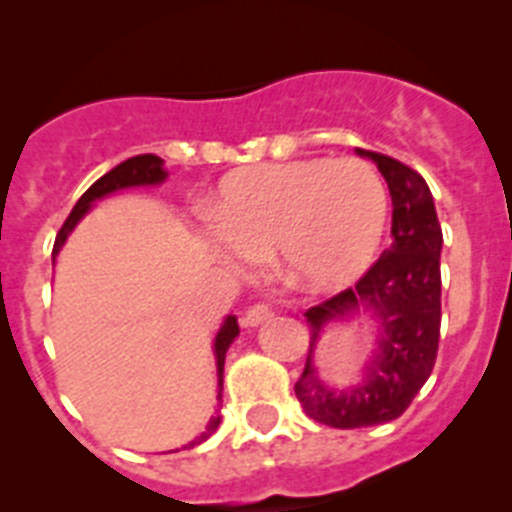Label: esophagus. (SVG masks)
<instances>
[{"label":"esophagus","instance_id":"34e87169","mask_svg":"<svg viewBox=\"0 0 512 512\" xmlns=\"http://www.w3.org/2000/svg\"><path fill=\"white\" fill-rule=\"evenodd\" d=\"M271 318H274V310H271L269 305H264V302H259V305H251L243 312V325H246V328H256V325L266 323V320Z\"/></svg>","mask_w":512,"mask_h":512}]
</instances>
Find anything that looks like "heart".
<instances>
[{
  "label": "heart",
  "instance_id": "heart-1",
  "mask_svg": "<svg viewBox=\"0 0 512 512\" xmlns=\"http://www.w3.org/2000/svg\"><path fill=\"white\" fill-rule=\"evenodd\" d=\"M390 217L382 176L364 158H297L225 176L207 220L225 256L274 246L289 282L336 289L377 256Z\"/></svg>",
  "mask_w": 512,
  "mask_h": 512
}]
</instances>
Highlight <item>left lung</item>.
<instances>
[{"mask_svg":"<svg viewBox=\"0 0 512 512\" xmlns=\"http://www.w3.org/2000/svg\"><path fill=\"white\" fill-rule=\"evenodd\" d=\"M382 171L392 197V246L354 287L305 312L310 351L295 395L307 418L330 428H366L400 418L431 377L441 336V223L423 176L384 153L361 151ZM359 306L383 325L380 348L365 379L330 391L317 379L311 351L328 322Z\"/></svg>","mask_w":512,"mask_h":512,"instance_id":"obj_1","label":"left lung"}]
</instances>
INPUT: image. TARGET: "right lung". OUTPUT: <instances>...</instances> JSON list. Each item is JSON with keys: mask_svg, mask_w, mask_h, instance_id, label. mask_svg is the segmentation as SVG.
Instances as JSON below:
<instances>
[{"mask_svg": "<svg viewBox=\"0 0 512 512\" xmlns=\"http://www.w3.org/2000/svg\"><path fill=\"white\" fill-rule=\"evenodd\" d=\"M166 179V171H164V161L158 156H153V153H143V156H133L128 158V161H122L120 166H115L112 171H107V174L102 176V179H97V182L92 184V187L87 189V192L81 194L79 202L74 205V210H71V215L66 217V223L61 225V230H58L56 235V243H53V259L58 256V251H61V246L66 243V238H69V233L74 230V225L79 223L81 217H84V212L92 207L94 200H102V197H107V194L117 192V189H125V187H146V184H161ZM241 330H238V320L233 318V315H228L223 323V328H220V333L215 336V359H217V384H220V392H217V400L223 397V366H225V351H228L230 343L235 341V336H238ZM217 425H220V415H212L210 423H207L205 433L202 436L194 438L192 443H189V449L192 446H197V443L207 441V438L212 436V433L217 431Z\"/></svg>", "mask_w": 512, "mask_h": 512, "instance_id": "right-lung-1", "label": "right lung"}]
</instances>
